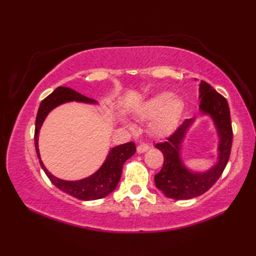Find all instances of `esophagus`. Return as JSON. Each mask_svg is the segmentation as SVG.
Instances as JSON below:
<instances>
[{"mask_svg":"<svg viewBox=\"0 0 256 256\" xmlns=\"http://www.w3.org/2000/svg\"><path fill=\"white\" fill-rule=\"evenodd\" d=\"M148 150H150V145H148V144H140V145L138 146L136 152H138V154H143V153H145V152H148Z\"/></svg>","mask_w":256,"mask_h":256,"instance_id":"obj_1","label":"esophagus"}]
</instances>
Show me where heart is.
I'll use <instances>...</instances> for the list:
<instances>
[{"instance_id":"1","label":"heart","mask_w":256,"mask_h":256,"mask_svg":"<svg viewBox=\"0 0 256 256\" xmlns=\"http://www.w3.org/2000/svg\"><path fill=\"white\" fill-rule=\"evenodd\" d=\"M182 108L180 98L170 92H160L135 108L134 113L142 120H150V132L156 136H164L175 128ZM122 123L131 128L128 120H122Z\"/></svg>"}]
</instances>
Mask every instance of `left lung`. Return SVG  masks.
<instances>
[{
    "label": "left lung",
    "instance_id": "1",
    "mask_svg": "<svg viewBox=\"0 0 256 256\" xmlns=\"http://www.w3.org/2000/svg\"><path fill=\"white\" fill-rule=\"evenodd\" d=\"M199 112L208 116L216 128L219 138L216 162L206 170H192L184 164L182 143L196 118H186L175 132L155 148L164 155V165L155 175V186L166 197L176 200H187L204 194L218 180L229 160L232 145V126L230 108L224 96L212 86L201 80L199 84Z\"/></svg>",
    "mask_w": 256,
    "mask_h": 256
}]
</instances>
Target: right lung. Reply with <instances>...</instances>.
I'll return each instance as SVG.
<instances>
[{"label":"right lung","instance_id":"obj_1","mask_svg":"<svg viewBox=\"0 0 256 256\" xmlns=\"http://www.w3.org/2000/svg\"><path fill=\"white\" fill-rule=\"evenodd\" d=\"M74 101L86 103V104H96V101L94 99L80 94L77 91L66 88V86H58L55 91L42 101L35 123V148L38 160H40L42 170L45 172L50 180L62 192L80 200H96L104 198L116 188L120 178H121L124 162L133 156L136 150L133 142L112 148L99 170L80 180H64V179L57 178L48 172L40 158V150H38V136H40V130L42 128L45 118L55 108L64 104V103Z\"/></svg>","mask_w":256,"mask_h":256}]
</instances>
